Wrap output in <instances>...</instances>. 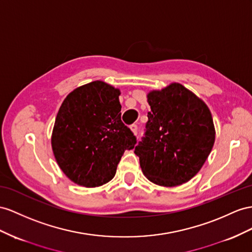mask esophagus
Here are the masks:
<instances>
[{
  "label": "esophagus",
  "instance_id": "34e87169",
  "mask_svg": "<svg viewBox=\"0 0 252 252\" xmlns=\"http://www.w3.org/2000/svg\"><path fill=\"white\" fill-rule=\"evenodd\" d=\"M130 127H131V130H132V132H133L134 134H137V132H138V126H137V125H132Z\"/></svg>",
  "mask_w": 252,
  "mask_h": 252
}]
</instances>
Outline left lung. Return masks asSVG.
Here are the masks:
<instances>
[{
  "instance_id": "obj_1",
  "label": "left lung",
  "mask_w": 252,
  "mask_h": 252,
  "mask_svg": "<svg viewBox=\"0 0 252 252\" xmlns=\"http://www.w3.org/2000/svg\"><path fill=\"white\" fill-rule=\"evenodd\" d=\"M148 102L151 112L134 152L151 182L169 188L181 185L201 169L214 145L210 109L178 83L149 93Z\"/></svg>"
}]
</instances>
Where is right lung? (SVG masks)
<instances>
[{
	"label": "right lung",
	"instance_id": "obj_1",
	"mask_svg": "<svg viewBox=\"0 0 252 252\" xmlns=\"http://www.w3.org/2000/svg\"><path fill=\"white\" fill-rule=\"evenodd\" d=\"M119 94L118 89L94 81L70 93L57 113L53 153L77 185L95 188L111 181L125 151L137 143L121 121Z\"/></svg>",
	"mask_w": 252,
	"mask_h": 252
}]
</instances>
